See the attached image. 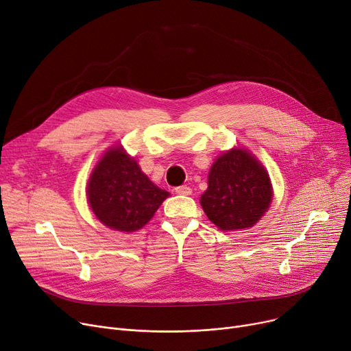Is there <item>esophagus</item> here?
Segmentation results:
<instances>
[{
  "mask_svg": "<svg viewBox=\"0 0 351 351\" xmlns=\"http://www.w3.org/2000/svg\"><path fill=\"white\" fill-rule=\"evenodd\" d=\"M176 193L178 195H190L193 193V190L190 187H187V185H180V187L176 189Z\"/></svg>",
  "mask_w": 351,
  "mask_h": 351,
  "instance_id": "1",
  "label": "esophagus"
}]
</instances>
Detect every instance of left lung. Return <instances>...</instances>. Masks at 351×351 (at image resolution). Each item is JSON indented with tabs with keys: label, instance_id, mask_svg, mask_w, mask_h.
<instances>
[{
	"label": "left lung",
	"instance_id": "8db88e82",
	"mask_svg": "<svg viewBox=\"0 0 351 351\" xmlns=\"http://www.w3.org/2000/svg\"><path fill=\"white\" fill-rule=\"evenodd\" d=\"M271 199L272 185L267 173L248 152L234 149L213 164L201 205L219 230L235 231L252 226Z\"/></svg>",
	"mask_w": 351,
	"mask_h": 351
}]
</instances>
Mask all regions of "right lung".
Returning <instances> with one entry per match:
<instances>
[{
	"mask_svg": "<svg viewBox=\"0 0 351 351\" xmlns=\"http://www.w3.org/2000/svg\"><path fill=\"white\" fill-rule=\"evenodd\" d=\"M169 195L141 173L121 147L101 157L88 185V201L95 215L109 228L123 232L146 225Z\"/></svg>",
	"mask_w": 351,
	"mask_h": 351,
	"instance_id": "right-lung-1",
	"label": "right lung"
}]
</instances>
